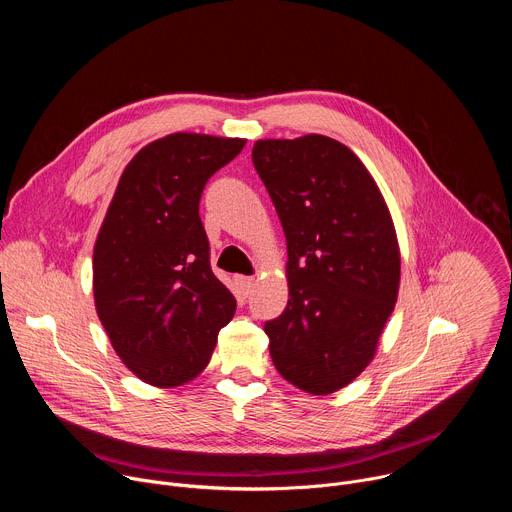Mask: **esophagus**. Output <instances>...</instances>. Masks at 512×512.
Returning a JSON list of instances; mask_svg holds the SVG:
<instances>
[{"mask_svg": "<svg viewBox=\"0 0 512 512\" xmlns=\"http://www.w3.org/2000/svg\"><path fill=\"white\" fill-rule=\"evenodd\" d=\"M237 283H239V287H241V291H243V296H245V298L253 294V287H255V277H249V275H241V277H237Z\"/></svg>", "mask_w": 512, "mask_h": 512, "instance_id": "34e87169", "label": "esophagus"}]
</instances>
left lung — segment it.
<instances>
[{"label":"left lung","mask_w":512,"mask_h":512,"mask_svg":"<svg viewBox=\"0 0 512 512\" xmlns=\"http://www.w3.org/2000/svg\"><path fill=\"white\" fill-rule=\"evenodd\" d=\"M253 166L287 241L289 300L265 322L279 375L312 395L354 381L375 356L399 291L389 208L362 162L336 139H261Z\"/></svg>","instance_id":"1"}]
</instances>
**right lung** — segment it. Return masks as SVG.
<instances>
[{"instance_id": "obj_1", "label": "right lung", "mask_w": 512, "mask_h": 512, "mask_svg": "<svg viewBox=\"0 0 512 512\" xmlns=\"http://www.w3.org/2000/svg\"><path fill=\"white\" fill-rule=\"evenodd\" d=\"M245 139L172 133L127 164L93 253L99 320L125 367L154 387L194 379L235 314L210 269L198 206Z\"/></svg>"}]
</instances>
